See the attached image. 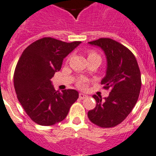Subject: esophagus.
Here are the masks:
<instances>
[{"instance_id": "34e87169", "label": "esophagus", "mask_w": 156, "mask_h": 156, "mask_svg": "<svg viewBox=\"0 0 156 156\" xmlns=\"http://www.w3.org/2000/svg\"><path fill=\"white\" fill-rule=\"evenodd\" d=\"M87 95H85V94H83V93H80L79 94V98L80 99H85V98H87Z\"/></svg>"}]
</instances>
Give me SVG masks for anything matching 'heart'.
<instances>
[{
    "mask_svg": "<svg viewBox=\"0 0 156 156\" xmlns=\"http://www.w3.org/2000/svg\"><path fill=\"white\" fill-rule=\"evenodd\" d=\"M87 59H99L100 62L101 61V56H100L99 55L97 54V52H95V51L89 52ZM85 85H86V83H84V82H83V81L78 83V86L80 87H85Z\"/></svg>",
    "mask_w": 156,
    "mask_h": 156,
    "instance_id": "heart-1",
    "label": "heart"
}]
</instances>
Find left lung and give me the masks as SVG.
I'll return each instance as SVG.
<instances>
[{
    "label": "left lung",
    "instance_id": "left-lung-1",
    "mask_svg": "<svg viewBox=\"0 0 156 156\" xmlns=\"http://www.w3.org/2000/svg\"><path fill=\"white\" fill-rule=\"evenodd\" d=\"M88 43L101 47L106 56V73L101 84L110 92L105 100L101 96H92L97 105L87 116L101 128H112L125 119L137 101L141 86L140 69L134 55L113 39L100 38Z\"/></svg>",
    "mask_w": 156,
    "mask_h": 156
}]
</instances>
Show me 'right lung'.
<instances>
[{
	"mask_svg": "<svg viewBox=\"0 0 156 156\" xmlns=\"http://www.w3.org/2000/svg\"><path fill=\"white\" fill-rule=\"evenodd\" d=\"M80 43L43 37L23 51L15 68L14 86L23 110L39 125H54L64 120L78 98L73 89L55 91L51 79L60 70L64 59Z\"/></svg>",
	"mask_w": 156,
	"mask_h": 156,
	"instance_id": "right-lung-1",
	"label": "right lung"
}]
</instances>
